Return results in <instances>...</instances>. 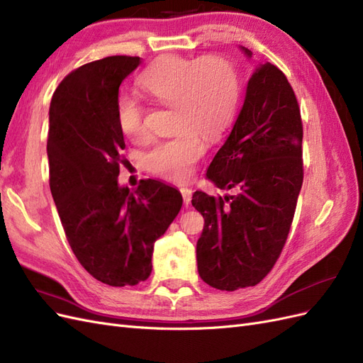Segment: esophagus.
I'll return each mask as SVG.
<instances>
[{
	"mask_svg": "<svg viewBox=\"0 0 363 363\" xmlns=\"http://www.w3.org/2000/svg\"><path fill=\"white\" fill-rule=\"evenodd\" d=\"M180 192H182V195H183V201H184V204L188 206L189 203H191V200H192V189H189V188H180Z\"/></svg>",
	"mask_w": 363,
	"mask_h": 363,
	"instance_id": "1",
	"label": "esophagus"
}]
</instances>
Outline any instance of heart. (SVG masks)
<instances>
[{
    "label": "heart",
    "instance_id": "obj_1",
    "mask_svg": "<svg viewBox=\"0 0 363 363\" xmlns=\"http://www.w3.org/2000/svg\"><path fill=\"white\" fill-rule=\"evenodd\" d=\"M139 86L155 101L174 107L172 128L177 131L145 152V168L162 179L184 180L204 155L203 135L215 140L232 123L239 95L233 65L221 56H164L140 75ZM145 116L147 107L140 98L118 96V125L127 138L142 140L148 135Z\"/></svg>",
    "mask_w": 363,
    "mask_h": 363
}]
</instances>
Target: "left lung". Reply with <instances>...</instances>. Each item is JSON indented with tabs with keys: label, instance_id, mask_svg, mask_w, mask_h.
<instances>
[{
	"label": "left lung",
	"instance_id": "left-lung-1",
	"mask_svg": "<svg viewBox=\"0 0 363 363\" xmlns=\"http://www.w3.org/2000/svg\"><path fill=\"white\" fill-rule=\"evenodd\" d=\"M303 175L298 101L286 75L265 63L251 75L242 111L207 169L218 188L239 192L192 195L204 218L196 242L203 281L236 291L268 276L286 244Z\"/></svg>",
	"mask_w": 363,
	"mask_h": 363
}]
</instances>
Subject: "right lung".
Returning <instances> with one entry per match:
<instances>
[{"label":"right lung","instance_id":"right-lung-1","mask_svg":"<svg viewBox=\"0 0 363 363\" xmlns=\"http://www.w3.org/2000/svg\"><path fill=\"white\" fill-rule=\"evenodd\" d=\"M140 57L86 63L57 86L50 106V189L71 250L98 281L135 286L151 274L156 240L179 215L182 194L159 180L118 184L124 135L119 86Z\"/></svg>","mask_w":363,"mask_h":363}]
</instances>
